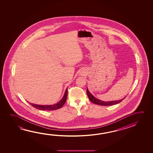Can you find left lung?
<instances>
[{"instance_id": "1", "label": "left lung", "mask_w": 153, "mask_h": 153, "mask_svg": "<svg viewBox=\"0 0 153 153\" xmlns=\"http://www.w3.org/2000/svg\"><path fill=\"white\" fill-rule=\"evenodd\" d=\"M87 94L88 97V99L92 102L94 104L99 105H102V106H109V105H113L117 104L118 103L120 102L121 101H123V99H125V97H124L123 99L119 100H114V101H108V102H105V101H102L101 100L97 99L96 97L88 91V88H87Z\"/></svg>"}]
</instances>
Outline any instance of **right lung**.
I'll return each mask as SVG.
<instances>
[{
    "instance_id": "right-lung-1",
    "label": "right lung",
    "mask_w": 153,
    "mask_h": 153,
    "mask_svg": "<svg viewBox=\"0 0 153 153\" xmlns=\"http://www.w3.org/2000/svg\"><path fill=\"white\" fill-rule=\"evenodd\" d=\"M68 88H66L65 91V94L63 97H62L61 100L58 102L56 104L54 105H42L34 104L32 103H30V104L35 107V108H37L38 110H45V111H52V110H57L63 106V105L65 104L66 102V99L67 97Z\"/></svg>"
}]
</instances>
